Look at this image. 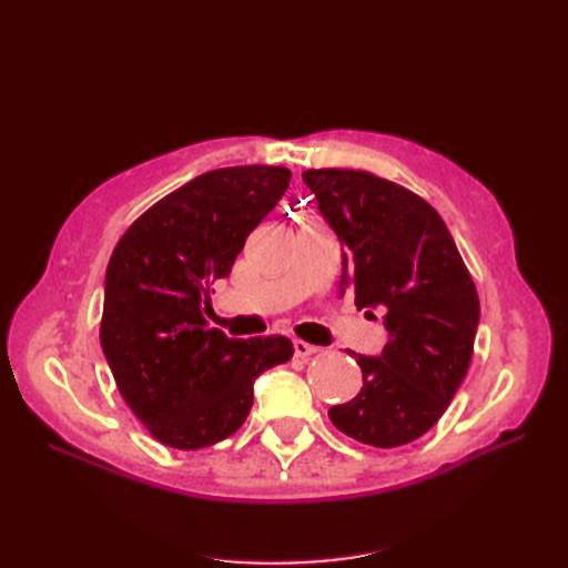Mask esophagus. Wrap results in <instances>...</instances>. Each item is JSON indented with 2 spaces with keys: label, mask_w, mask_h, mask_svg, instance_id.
<instances>
[{
  "label": "esophagus",
  "mask_w": 568,
  "mask_h": 568,
  "mask_svg": "<svg viewBox=\"0 0 568 568\" xmlns=\"http://www.w3.org/2000/svg\"><path fill=\"white\" fill-rule=\"evenodd\" d=\"M294 353H296V357H311V355L317 353V348L311 346V343H305V341L296 338V341H294Z\"/></svg>",
  "instance_id": "1"
}]
</instances>
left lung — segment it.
Wrapping results in <instances>:
<instances>
[{
  "instance_id": "left-lung-1",
  "label": "left lung",
  "mask_w": 568,
  "mask_h": 568,
  "mask_svg": "<svg viewBox=\"0 0 568 568\" xmlns=\"http://www.w3.org/2000/svg\"><path fill=\"white\" fill-rule=\"evenodd\" d=\"M303 182L343 246L341 294L384 313L382 355H355L363 388L329 419L338 432L398 448L448 409L474 353L478 294L443 217L422 196L365 170H305ZM351 353V351H348Z\"/></svg>"
}]
</instances>
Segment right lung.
I'll return each instance as SVG.
<instances>
[{"label":"right lung","mask_w":568,"mask_h":568,"mask_svg":"<svg viewBox=\"0 0 568 568\" xmlns=\"http://www.w3.org/2000/svg\"><path fill=\"white\" fill-rule=\"evenodd\" d=\"M288 180L282 165L211 170L153 203L113 248L101 348L120 395L168 448L232 436L251 412L255 376L294 355L284 336L227 338L203 317L211 286Z\"/></svg>","instance_id":"add662e5"}]
</instances>
